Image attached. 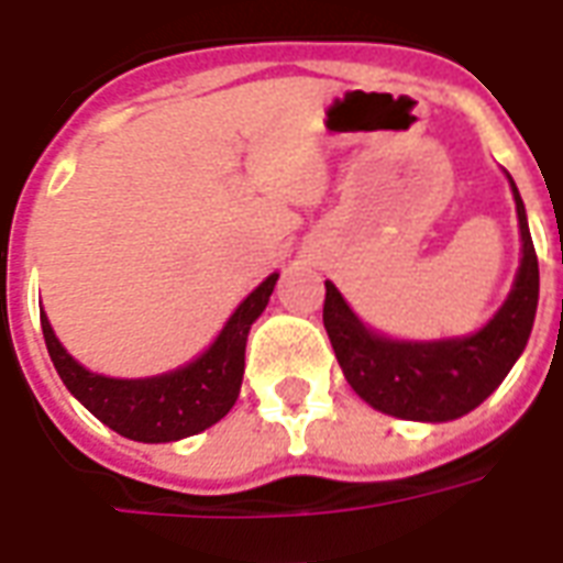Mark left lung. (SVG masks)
Returning a JSON list of instances; mask_svg holds the SVG:
<instances>
[{
    "mask_svg": "<svg viewBox=\"0 0 563 563\" xmlns=\"http://www.w3.org/2000/svg\"><path fill=\"white\" fill-rule=\"evenodd\" d=\"M510 188L522 235L520 272L501 310L478 333L437 342L386 339L354 316L333 283H324V330L345 380L366 405L413 422H449L482 405L520 360L538 312L540 272L514 179Z\"/></svg>",
    "mask_w": 563,
    "mask_h": 563,
    "instance_id": "8db88e82",
    "label": "left lung"
}]
</instances>
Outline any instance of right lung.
Here are the masks:
<instances>
[{
    "instance_id": "1",
    "label": "right lung",
    "mask_w": 563,
    "mask_h": 563,
    "mask_svg": "<svg viewBox=\"0 0 563 563\" xmlns=\"http://www.w3.org/2000/svg\"><path fill=\"white\" fill-rule=\"evenodd\" d=\"M277 277L280 274L265 277L235 307L224 330L195 363L167 375L139 377V380L93 375L64 351L62 342L55 339L53 324L41 312L46 351L64 386L102 424H109L111 431L139 443H174L206 431L209 424L224 419L235 405L242 389L247 333L253 321L263 316Z\"/></svg>"
}]
</instances>
